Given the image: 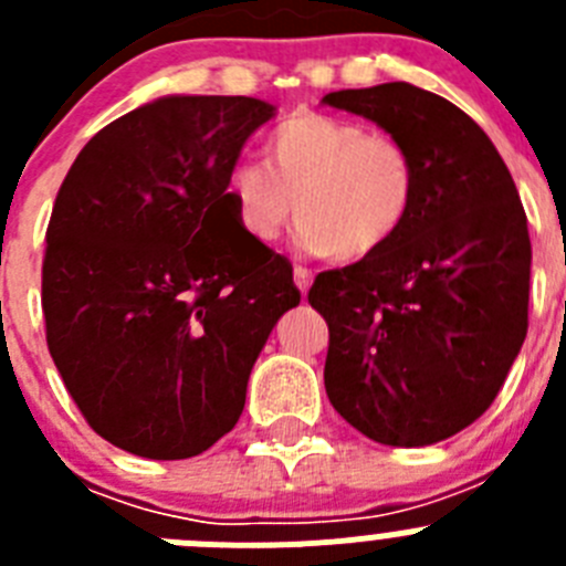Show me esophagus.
<instances>
[{"instance_id": "1", "label": "esophagus", "mask_w": 566, "mask_h": 566, "mask_svg": "<svg viewBox=\"0 0 566 566\" xmlns=\"http://www.w3.org/2000/svg\"><path fill=\"white\" fill-rule=\"evenodd\" d=\"M294 286L306 294L308 286H312V272L306 266H294Z\"/></svg>"}]
</instances>
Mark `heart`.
Returning <instances> with one entry per match:
<instances>
[{"label": "heart", "instance_id": "1", "mask_svg": "<svg viewBox=\"0 0 566 566\" xmlns=\"http://www.w3.org/2000/svg\"><path fill=\"white\" fill-rule=\"evenodd\" d=\"M227 198L249 238L269 243L294 214L308 249L359 263L382 252L411 218L417 161L394 135L297 109L269 129L263 164L229 169Z\"/></svg>", "mask_w": 566, "mask_h": 566}]
</instances>
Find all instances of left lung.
Wrapping results in <instances>:
<instances>
[{
  "mask_svg": "<svg viewBox=\"0 0 566 566\" xmlns=\"http://www.w3.org/2000/svg\"><path fill=\"white\" fill-rule=\"evenodd\" d=\"M323 102L382 127L417 161L402 232L308 289L328 323L326 394L374 442H442L488 411L527 337V214L493 142L448 98L388 82Z\"/></svg>",
  "mask_w": 566,
  "mask_h": 566,
  "instance_id": "1",
  "label": "left lung"
}]
</instances>
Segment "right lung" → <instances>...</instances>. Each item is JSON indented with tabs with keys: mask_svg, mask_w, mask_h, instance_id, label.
I'll return each instance as SVG.
<instances>
[{
	"mask_svg": "<svg viewBox=\"0 0 566 566\" xmlns=\"http://www.w3.org/2000/svg\"><path fill=\"white\" fill-rule=\"evenodd\" d=\"M274 107L167 96L98 129L48 223L50 357L98 437L144 459H189L234 428L292 263L240 229L227 172Z\"/></svg>",
	"mask_w": 566,
	"mask_h": 566,
	"instance_id": "obj_1",
	"label": "right lung"
}]
</instances>
